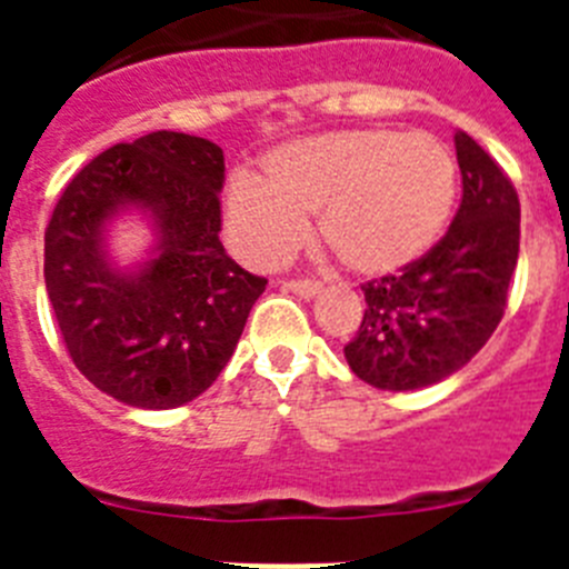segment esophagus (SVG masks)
<instances>
[{"label": "esophagus", "instance_id": "1", "mask_svg": "<svg viewBox=\"0 0 569 569\" xmlns=\"http://www.w3.org/2000/svg\"><path fill=\"white\" fill-rule=\"evenodd\" d=\"M284 288H288L290 293L301 296V299H313V296L321 290V284L313 279H290V281H284Z\"/></svg>", "mask_w": 569, "mask_h": 569}]
</instances>
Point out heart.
Here are the masks:
<instances>
[{"label": "heart", "instance_id": "obj_1", "mask_svg": "<svg viewBox=\"0 0 569 569\" xmlns=\"http://www.w3.org/2000/svg\"><path fill=\"white\" fill-rule=\"evenodd\" d=\"M456 199L450 150L425 133L353 128L310 136L264 159V182L239 173L228 233L259 268L288 261L319 216L325 248L350 273L387 276L433 248Z\"/></svg>", "mask_w": 569, "mask_h": 569}]
</instances>
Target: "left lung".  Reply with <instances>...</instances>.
I'll return each instance as SVG.
<instances>
[{
    "label": "left lung",
    "instance_id": "obj_1",
    "mask_svg": "<svg viewBox=\"0 0 569 569\" xmlns=\"http://www.w3.org/2000/svg\"><path fill=\"white\" fill-rule=\"evenodd\" d=\"M461 204L413 264L361 284L365 319L345 345L356 376L379 390H419L479 353L507 308L519 261V193L465 130H456Z\"/></svg>",
    "mask_w": 569,
    "mask_h": 569
}]
</instances>
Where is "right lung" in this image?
<instances>
[{
    "label": "right lung",
    "instance_id": "right-lung-1",
    "mask_svg": "<svg viewBox=\"0 0 569 569\" xmlns=\"http://www.w3.org/2000/svg\"><path fill=\"white\" fill-rule=\"evenodd\" d=\"M224 153L202 136L156 130L90 159L44 230V288L64 347L90 385L130 407L202 396L233 356L268 279L224 253ZM122 209L154 219V259L109 264L103 233Z\"/></svg>",
    "mask_w": 569,
    "mask_h": 569
}]
</instances>
